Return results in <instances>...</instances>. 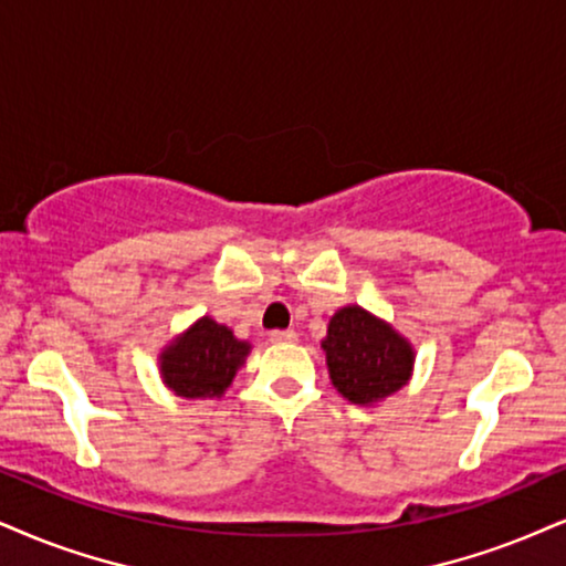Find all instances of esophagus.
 <instances>
[{
    "label": "esophagus",
    "mask_w": 566,
    "mask_h": 566,
    "mask_svg": "<svg viewBox=\"0 0 566 566\" xmlns=\"http://www.w3.org/2000/svg\"><path fill=\"white\" fill-rule=\"evenodd\" d=\"M270 340L272 344H291V340H296V333L294 331H270Z\"/></svg>",
    "instance_id": "1"
}]
</instances>
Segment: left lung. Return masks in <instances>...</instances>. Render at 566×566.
<instances>
[{
  "label": "left lung",
  "mask_w": 566,
  "mask_h": 566,
  "mask_svg": "<svg viewBox=\"0 0 566 566\" xmlns=\"http://www.w3.org/2000/svg\"><path fill=\"white\" fill-rule=\"evenodd\" d=\"M333 386L352 403H375L409 380L415 352L394 327L361 306L331 317L323 340Z\"/></svg>",
  "instance_id": "left-lung-1"
}]
</instances>
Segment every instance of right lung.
<instances>
[{
	"label": "right lung",
	"mask_w": 566,
	"mask_h": 566,
	"mask_svg": "<svg viewBox=\"0 0 566 566\" xmlns=\"http://www.w3.org/2000/svg\"><path fill=\"white\" fill-rule=\"evenodd\" d=\"M247 354L249 344L235 338L226 325L201 317L163 352V378L184 399H212L230 386Z\"/></svg>",
	"instance_id": "right-lung-1"
}]
</instances>
